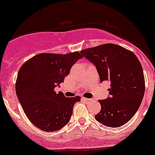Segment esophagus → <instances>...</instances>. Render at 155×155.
Segmentation results:
<instances>
[{"label": "esophagus", "instance_id": "34e87169", "mask_svg": "<svg viewBox=\"0 0 155 155\" xmlns=\"http://www.w3.org/2000/svg\"><path fill=\"white\" fill-rule=\"evenodd\" d=\"M84 100L86 102H90V101H91V99H90V98H84Z\"/></svg>", "mask_w": 155, "mask_h": 155}]
</instances>
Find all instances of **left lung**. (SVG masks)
Segmentation results:
<instances>
[{
	"label": "left lung",
	"mask_w": 155,
	"mask_h": 155,
	"mask_svg": "<svg viewBox=\"0 0 155 155\" xmlns=\"http://www.w3.org/2000/svg\"><path fill=\"white\" fill-rule=\"evenodd\" d=\"M81 53L96 67L100 81H110L109 96L98 100L101 110L95 120L113 128L126 124L137 113L144 95V76L138 58L130 50L113 43L87 48Z\"/></svg>",
	"instance_id": "8db88e82"
}]
</instances>
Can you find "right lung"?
Instances as JSON below:
<instances>
[{
    "mask_svg": "<svg viewBox=\"0 0 155 155\" xmlns=\"http://www.w3.org/2000/svg\"><path fill=\"white\" fill-rule=\"evenodd\" d=\"M82 57L78 52L42 53L29 59L19 70L16 94L29 121L42 130L57 131L71 120L74 105L80 102L81 97L67 98L54 88L64 81L72 66Z\"/></svg>",
    "mask_w": 155,
    "mask_h": 155,
    "instance_id": "obj_1",
    "label": "right lung"
}]
</instances>
